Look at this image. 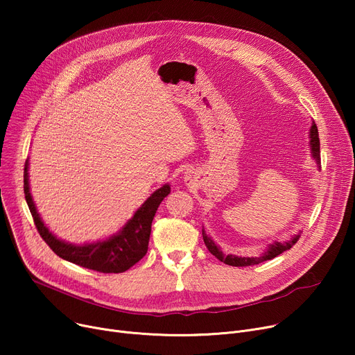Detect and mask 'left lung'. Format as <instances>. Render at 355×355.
I'll list each match as a JSON object with an SVG mask.
<instances>
[{
    "label": "left lung",
    "instance_id": "8db88e82",
    "mask_svg": "<svg viewBox=\"0 0 355 355\" xmlns=\"http://www.w3.org/2000/svg\"><path fill=\"white\" fill-rule=\"evenodd\" d=\"M309 145H311V154L313 157V159L316 161V164H321V154H320V135H318V128H316L315 123H312L311 129H309ZM301 233L295 234L292 239L286 240V241H273L272 245L268 246V249L257 257H239L236 254H225L221 252V249L214 243L211 240V237L209 234H206L202 229V240L206 243L209 252L216 256L220 262L230 265V266H252V265H259L262 262H266V260H270L276 256H279L281 253L289 250L297 240H300Z\"/></svg>",
    "mask_w": 355,
    "mask_h": 355
}]
</instances>
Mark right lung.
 Instances as JSON below:
<instances>
[{
    "label": "right lung",
    "mask_w": 355,
    "mask_h": 355,
    "mask_svg": "<svg viewBox=\"0 0 355 355\" xmlns=\"http://www.w3.org/2000/svg\"><path fill=\"white\" fill-rule=\"evenodd\" d=\"M170 191L171 189L168 184L162 185L161 189L154 191L135 211L134 217L128 220V223L119 230V233L110 236L106 240L96 241V243H86L82 246H76L58 239L46 227L40 214L37 213L35 204L30 194L28 159L24 165V194L37 232L40 233V236L50 246V249L59 257L74 265H79L82 268H87L101 273L125 272L129 268H132L135 263H138L146 254L154 216L159 207L161 201L170 194Z\"/></svg>",
    "instance_id": "add662e5"
}]
</instances>
